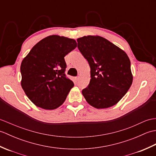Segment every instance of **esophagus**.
I'll return each instance as SVG.
<instances>
[{"mask_svg": "<svg viewBox=\"0 0 156 156\" xmlns=\"http://www.w3.org/2000/svg\"><path fill=\"white\" fill-rule=\"evenodd\" d=\"M74 78H75V80L78 81V80H79V76H76V77H75Z\"/></svg>", "mask_w": 156, "mask_h": 156, "instance_id": "esophagus-1", "label": "esophagus"}]
</instances>
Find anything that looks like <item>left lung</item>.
Listing matches in <instances>:
<instances>
[{"label":"left lung","mask_w":156,"mask_h":156,"mask_svg":"<svg viewBox=\"0 0 156 156\" xmlns=\"http://www.w3.org/2000/svg\"><path fill=\"white\" fill-rule=\"evenodd\" d=\"M78 48L90 67V80L82 92L89 105L107 108L123 97L133 82L127 54L101 36L78 38Z\"/></svg>","instance_id":"left-lung-1"}]
</instances>
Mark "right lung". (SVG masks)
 I'll return each mask as SVG.
<instances>
[{"mask_svg":"<svg viewBox=\"0 0 156 156\" xmlns=\"http://www.w3.org/2000/svg\"><path fill=\"white\" fill-rule=\"evenodd\" d=\"M76 47L74 39L49 35L35 45L23 59L21 87L37 107L53 110L64 103L74 87L65 74L64 57Z\"/></svg>","mask_w":156,"mask_h":156,"instance_id":"1","label":"right lung"}]
</instances>
